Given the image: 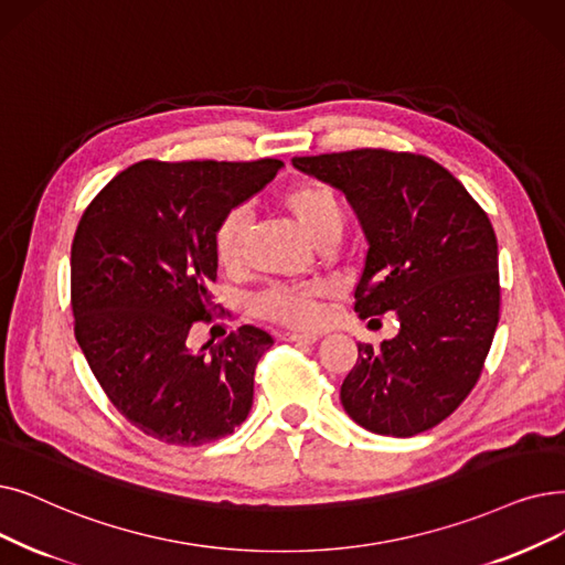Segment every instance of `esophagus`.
<instances>
[{"mask_svg": "<svg viewBox=\"0 0 565 565\" xmlns=\"http://www.w3.org/2000/svg\"><path fill=\"white\" fill-rule=\"evenodd\" d=\"M284 339L292 341V343H316L318 334H313V332H286Z\"/></svg>", "mask_w": 565, "mask_h": 565, "instance_id": "esophagus-1", "label": "esophagus"}]
</instances>
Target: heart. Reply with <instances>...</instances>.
<instances>
[{
  "label": "heart",
  "instance_id": "obj_1",
  "mask_svg": "<svg viewBox=\"0 0 565 565\" xmlns=\"http://www.w3.org/2000/svg\"><path fill=\"white\" fill-rule=\"evenodd\" d=\"M281 205L296 218L313 244H321L330 235H341L347 212L339 195L321 182H305L290 189ZM249 214L244 207H231L214 228V256L224 269H237L244 260V237H247ZM330 292V284H275L263 290L256 309L273 321L307 328L321 316V300Z\"/></svg>",
  "mask_w": 565,
  "mask_h": 565
}]
</instances>
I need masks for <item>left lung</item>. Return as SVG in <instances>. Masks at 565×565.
Listing matches in <instances>:
<instances>
[{
    "label": "left lung",
    "instance_id": "obj_1",
    "mask_svg": "<svg viewBox=\"0 0 565 565\" xmlns=\"http://www.w3.org/2000/svg\"><path fill=\"white\" fill-rule=\"evenodd\" d=\"M339 189L364 231L360 318L395 311L397 337L358 343L341 404L374 434L436 427L469 397L499 326V244L492 222L448 170L423 154L351 150L296 157Z\"/></svg>",
    "mask_w": 565,
    "mask_h": 565
}]
</instances>
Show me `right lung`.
<instances>
[{"label":"right lung","instance_id":"1","mask_svg":"<svg viewBox=\"0 0 565 565\" xmlns=\"http://www.w3.org/2000/svg\"><path fill=\"white\" fill-rule=\"evenodd\" d=\"M284 163L138 161L83 212L71 244L73 332L113 406L170 446H203L252 411L254 372L275 339L242 326L222 343L189 349L212 321L214 228Z\"/></svg>","mask_w":565,"mask_h":565}]
</instances>
